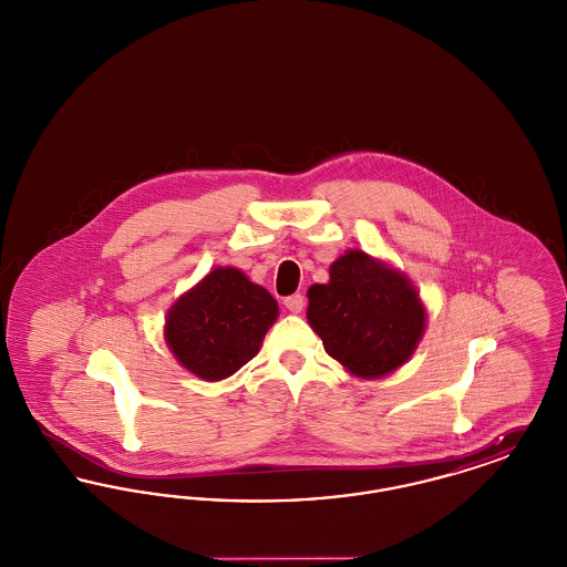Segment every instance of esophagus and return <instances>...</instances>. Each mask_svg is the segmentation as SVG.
Returning a JSON list of instances; mask_svg holds the SVG:
<instances>
[{
	"label": "esophagus",
	"instance_id": "34e87169",
	"mask_svg": "<svg viewBox=\"0 0 567 567\" xmlns=\"http://www.w3.org/2000/svg\"><path fill=\"white\" fill-rule=\"evenodd\" d=\"M285 306H287V310H289V312H293V315H299V312L303 310V306H306V297L301 296V293H296V296L287 297V299H285Z\"/></svg>",
	"mask_w": 567,
	"mask_h": 567
}]
</instances>
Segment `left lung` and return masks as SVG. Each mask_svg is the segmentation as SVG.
Here are the masks:
<instances>
[{
    "label": "left lung",
    "instance_id": "obj_1",
    "mask_svg": "<svg viewBox=\"0 0 567 567\" xmlns=\"http://www.w3.org/2000/svg\"><path fill=\"white\" fill-rule=\"evenodd\" d=\"M308 323L324 352L351 377H389L414 354L427 310L412 280L351 248L329 266V282L308 289Z\"/></svg>",
    "mask_w": 567,
    "mask_h": 567
}]
</instances>
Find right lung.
I'll return each mask as SVG.
<instances>
[{
	"label": "right lung",
	"mask_w": 567,
	"mask_h": 567,
	"mask_svg": "<svg viewBox=\"0 0 567 567\" xmlns=\"http://www.w3.org/2000/svg\"><path fill=\"white\" fill-rule=\"evenodd\" d=\"M276 319L278 303L270 291L227 266L208 271L169 306L163 338L193 377L218 382L259 352Z\"/></svg>",
	"instance_id": "right-lung-1"
}]
</instances>
